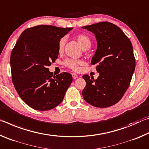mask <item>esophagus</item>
<instances>
[{
	"mask_svg": "<svg viewBox=\"0 0 149 149\" xmlns=\"http://www.w3.org/2000/svg\"><path fill=\"white\" fill-rule=\"evenodd\" d=\"M72 77L74 78V79H77V74H72Z\"/></svg>",
	"mask_w": 149,
	"mask_h": 149,
	"instance_id": "1",
	"label": "esophagus"
}]
</instances>
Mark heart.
Here are the masks:
<instances>
[{"mask_svg":"<svg viewBox=\"0 0 149 149\" xmlns=\"http://www.w3.org/2000/svg\"><path fill=\"white\" fill-rule=\"evenodd\" d=\"M75 39L79 42L80 47H81L83 50L85 49H89L91 46V41L89 39V37L87 35L85 34H79L77 35L75 37ZM65 45V39L62 38L58 42V49L59 52H62L64 50ZM81 63L80 60L72 59V58H68L64 61V64L65 66L69 68L70 69H72L75 70L77 69V65Z\"/></svg>","mask_w":149,"mask_h":149,"instance_id":"1","label":"heart"}]
</instances>
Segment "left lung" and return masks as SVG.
<instances>
[{
  "instance_id": "left-lung-1",
  "label": "left lung",
  "mask_w": 149,
  "mask_h": 149,
  "mask_svg": "<svg viewBox=\"0 0 149 149\" xmlns=\"http://www.w3.org/2000/svg\"><path fill=\"white\" fill-rule=\"evenodd\" d=\"M95 35L97 47L91 64H97V79L84 75L86 86L82 91L85 101L107 108L122 99L130 86L135 68L132 42L120 27L107 22L82 27Z\"/></svg>"
}]
</instances>
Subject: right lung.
Masks as SVG:
<instances>
[{
    "mask_svg": "<svg viewBox=\"0 0 149 149\" xmlns=\"http://www.w3.org/2000/svg\"><path fill=\"white\" fill-rule=\"evenodd\" d=\"M73 27L41 25L25 30L10 56L12 82L21 99L37 110H49L62 102L72 82L67 72L54 76L48 66L58 56L60 40Z\"/></svg>",
    "mask_w": 149,
    "mask_h": 149,
    "instance_id": "obj_1",
    "label": "right lung"
}]
</instances>
